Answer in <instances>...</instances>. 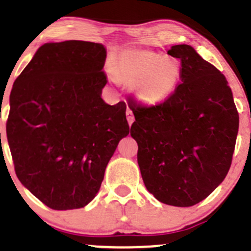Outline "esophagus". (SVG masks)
<instances>
[{
    "instance_id": "34e87169",
    "label": "esophagus",
    "mask_w": 251,
    "mask_h": 251,
    "mask_svg": "<svg viewBox=\"0 0 251 251\" xmlns=\"http://www.w3.org/2000/svg\"><path fill=\"white\" fill-rule=\"evenodd\" d=\"M126 119H127V123L130 126L132 125V123L135 121V116H133L132 110H131L128 107H127V110H126Z\"/></svg>"
}]
</instances>
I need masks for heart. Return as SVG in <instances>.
I'll list each match as a JSON object with an SVG mask.
<instances>
[{"instance_id":"1","label":"heart","mask_w":251,"mask_h":251,"mask_svg":"<svg viewBox=\"0 0 251 251\" xmlns=\"http://www.w3.org/2000/svg\"><path fill=\"white\" fill-rule=\"evenodd\" d=\"M119 81L133 85L136 100L146 105H156L176 90L182 75V64L173 55H160L147 50H126L113 67Z\"/></svg>"}]
</instances>
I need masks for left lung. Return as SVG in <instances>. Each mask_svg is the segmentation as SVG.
<instances>
[{"label": "left lung", "instance_id": "1", "mask_svg": "<svg viewBox=\"0 0 251 251\" xmlns=\"http://www.w3.org/2000/svg\"><path fill=\"white\" fill-rule=\"evenodd\" d=\"M168 54L179 58L181 83L155 107L128 105L131 137L144 186L160 203L193 206L212 193L231 168L239 127L233 95L224 74L189 45Z\"/></svg>", "mask_w": 251, "mask_h": 251}]
</instances>
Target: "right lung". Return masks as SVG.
Returning a JSON list of instances; mask_svg holds the SVG:
<instances>
[{"label":"right lung","instance_id":"add662e5","mask_svg":"<svg viewBox=\"0 0 251 251\" xmlns=\"http://www.w3.org/2000/svg\"><path fill=\"white\" fill-rule=\"evenodd\" d=\"M102 44L42 45L14 81L7 140L23 186L53 210L93 201L121 138L130 132L126 104L102 98Z\"/></svg>","mask_w":251,"mask_h":251}]
</instances>
